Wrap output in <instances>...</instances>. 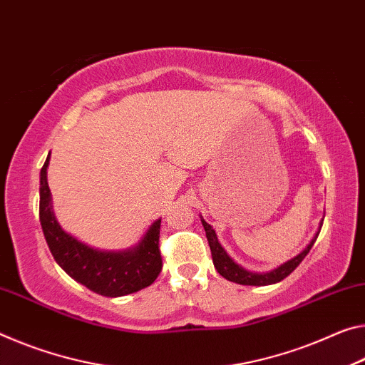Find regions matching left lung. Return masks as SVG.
<instances>
[{"label": "left lung", "mask_w": 365, "mask_h": 365, "mask_svg": "<svg viewBox=\"0 0 365 365\" xmlns=\"http://www.w3.org/2000/svg\"><path fill=\"white\" fill-rule=\"evenodd\" d=\"M201 222H203V227L206 230L207 244H210L211 255H212V263H214V266H216L217 273L221 274L222 277H225L227 281H232V282H237V284H244V286H268V284H274V282H279V281L284 279V277L291 274L292 271L300 264V262H302V259L307 257L310 248L314 247V244H315L318 234H320V232H317V235L314 237V239H312V242L307 245V248H305L302 253H299L296 258L289 259L287 263L281 264L279 268L269 271V273L258 274V273H252V271H247V269L242 268V266L234 263V259L230 258L227 253H225V250L221 247V244L217 242L216 232H214V229L211 227V225L207 224L206 221H201Z\"/></svg>", "instance_id": "8db88e82"}]
</instances>
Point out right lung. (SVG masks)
I'll use <instances>...</instances> for the list:
<instances>
[{"instance_id": "right-lung-1", "label": "right lung", "mask_w": 365, "mask_h": 365, "mask_svg": "<svg viewBox=\"0 0 365 365\" xmlns=\"http://www.w3.org/2000/svg\"><path fill=\"white\" fill-rule=\"evenodd\" d=\"M48 159L40 170L38 216L51 255L74 281L106 297H120L151 286L162 269L159 248L160 219L140 242L126 252H101L63 232L51 211L47 183Z\"/></svg>"}]
</instances>
